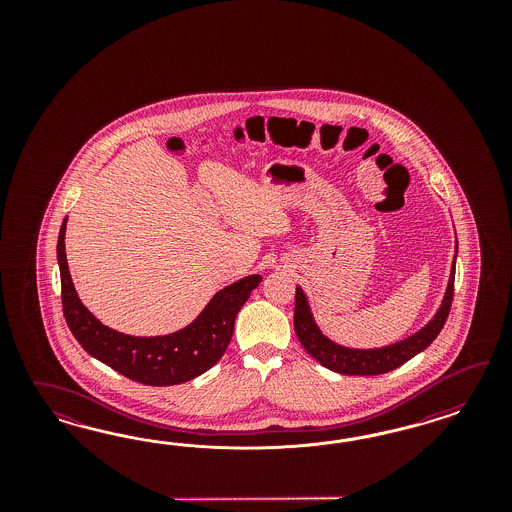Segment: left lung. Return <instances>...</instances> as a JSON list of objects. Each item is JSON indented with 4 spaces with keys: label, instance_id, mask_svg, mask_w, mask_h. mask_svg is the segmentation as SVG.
<instances>
[{
    "label": "left lung",
    "instance_id": "1",
    "mask_svg": "<svg viewBox=\"0 0 512 512\" xmlns=\"http://www.w3.org/2000/svg\"><path fill=\"white\" fill-rule=\"evenodd\" d=\"M456 255H458V240L454 246V261L450 266L449 283H447L443 300L435 311L434 317L415 334L375 349H357V347L336 343L325 336L319 325L315 323L308 296L298 285L295 296V332L298 340L311 357L332 372L343 373V375H379V373L392 372L400 368L407 360L424 351L447 323L452 296H454Z\"/></svg>",
    "mask_w": 512,
    "mask_h": 512
}]
</instances>
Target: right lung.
Returning a JSON list of instances; mask_svg holds the SVG:
<instances>
[{
	"label": "right lung",
	"mask_w": 512,
	"mask_h": 512,
	"mask_svg": "<svg viewBox=\"0 0 512 512\" xmlns=\"http://www.w3.org/2000/svg\"><path fill=\"white\" fill-rule=\"evenodd\" d=\"M65 229L67 217L58 236L65 321L84 351L142 385L171 387L208 372L223 357L233 338L238 311L263 281L261 274H251L223 287L189 325L172 334L129 336L103 325L80 302L65 257Z\"/></svg>",
	"instance_id": "obj_1"
}]
</instances>
